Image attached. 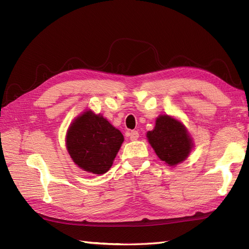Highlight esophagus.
I'll return each mask as SVG.
<instances>
[{
    "mask_svg": "<svg viewBox=\"0 0 249 249\" xmlns=\"http://www.w3.org/2000/svg\"><path fill=\"white\" fill-rule=\"evenodd\" d=\"M129 138H130V140H137L139 138V133L138 131H136V130H134V131H130L129 133Z\"/></svg>",
    "mask_w": 249,
    "mask_h": 249,
    "instance_id": "34e87169",
    "label": "esophagus"
}]
</instances>
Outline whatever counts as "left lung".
<instances>
[{"mask_svg": "<svg viewBox=\"0 0 249 249\" xmlns=\"http://www.w3.org/2000/svg\"><path fill=\"white\" fill-rule=\"evenodd\" d=\"M146 138L160 160L176 167L189 156L194 141L181 121L168 114L156 119L155 127L146 133Z\"/></svg>", "mask_w": 249, "mask_h": 249, "instance_id": "obj_1", "label": "left lung"}]
</instances>
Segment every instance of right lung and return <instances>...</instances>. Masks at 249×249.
<instances>
[{
	"label": "right lung",
	"mask_w": 249,
	"mask_h": 249,
	"mask_svg": "<svg viewBox=\"0 0 249 249\" xmlns=\"http://www.w3.org/2000/svg\"><path fill=\"white\" fill-rule=\"evenodd\" d=\"M123 141L121 131L91 109L73 119L65 140L72 161L83 171L93 174L109 170Z\"/></svg>",
	"instance_id": "add662e5"
}]
</instances>
